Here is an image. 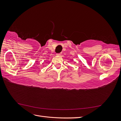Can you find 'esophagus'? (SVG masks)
<instances>
[{"label":"esophagus","instance_id":"34e87169","mask_svg":"<svg viewBox=\"0 0 121 121\" xmlns=\"http://www.w3.org/2000/svg\"><path fill=\"white\" fill-rule=\"evenodd\" d=\"M56 55H57V56H61V53H57V54H56Z\"/></svg>","mask_w":121,"mask_h":121}]
</instances>
